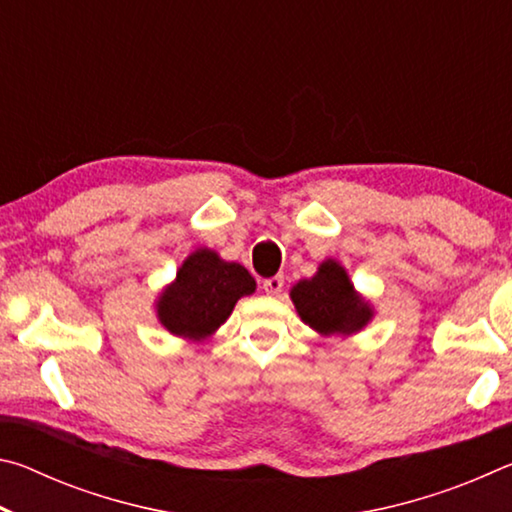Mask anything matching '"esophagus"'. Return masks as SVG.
<instances>
[{
  "mask_svg": "<svg viewBox=\"0 0 512 512\" xmlns=\"http://www.w3.org/2000/svg\"><path fill=\"white\" fill-rule=\"evenodd\" d=\"M284 287V277L282 275H275V277H268V280H264L262 289L268 293V296H277V293L282 291Z\"/></svg>",
  "mask_w": 512,
  "mask_h": 512,
  "instance_id": "34e87169",
  "label": "esophagus"
}]
</instances>
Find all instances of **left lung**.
I'll return each mask as SVG.
<instances>
[{
  "label": "left lung",
  "instance_id": "obj_1",
  "mask_svg": "<svg viewBox=\"0 0 512 512\" xmlns=\"http://www.w3.org/2000/svg\"><path fill=\"white\" fill-rule=\"evenodd\" d=\"M291 300L302 323L323 336L357 334L375 316L370 302L354 291L348 271L336 259H325L314 277L300 280L291 289Z\"/></svg>",
  "mask_w": 512,
  "mask_h": 512
}]
</instances>
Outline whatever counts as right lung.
Returning a JSON list of instances; mask_svg holds the SVG:
<instances>
[{"mask_svg": "<svg viewBox=\"0 0 512 512\" xmlns=\"http://www.w3.org/2000/svg\"><path fill=\"white\" fill-rule=\"evenodd\" d=\"M255 277L210 248H198L178 268L176 280L155 302L160 325L173 336L203 341L219 329L237 300L255 293Z\"/></svg>", "mask_w": 512, "mask_h": 512, "instance_id": "obj_1", "label": "right lung"}]
</instances>
